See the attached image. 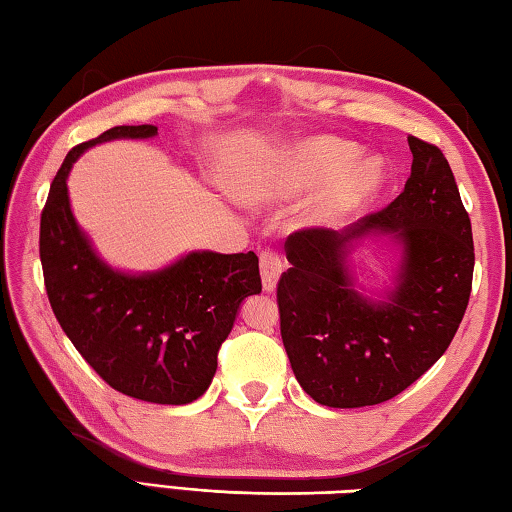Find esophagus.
I'll use <instances>...</instances> for the list:
<instances>
[{
  "label": "esophagus",
  "mask_w": 512,
  "mask_h": 512,
  "mask_svg": "<svg viewBox=\"0 0 512 512\" xmlns=\"http://www.w3.org/2000/svg\"><path fill=\"white\" fill-rule=\"evenodd\" d=\"M281 274H283V260L278 258V254L269 252V249L260 254V276H263L265 292H274Z\"/></svg>",
  "instance_id": "obj_1"
}]
</instances>
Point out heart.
I'll return each mask as SVG.
<instances>
[{
  "instance_id": "heart-1",
  "label": "heart",
  "mask_w": 512,
  "mask_h": 512,
  "mask_svg": "<svg viewBox=\"0 0 512 512\" xmlns=\"http://www.w3.org/2000/svg\"><path fill=\"white\" fill-rule=\"evenodd\" d=\"M354 158L352 144L310 138L245 171L234 180V191L245 202H267L321 187L305 207L303 218L314 227H336L368 205L383 182L374 160Z\"/></svg>"
}]
</instances>
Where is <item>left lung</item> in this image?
I'll return each mask as SVG.
<instances>
[{
    "label": "left lung",
    "mask_w": 512,
    "mask_h": 512,
    "mask_svg": "<svg viewBox=\"0 0 512 512\" xmlns=\"http://www.w3.org/2000/svg\"><path fill=\"white\" fill-rule=\"evenodd\" d=\"M412 171L379 214L343 231L303 229L287 238L292 267L278 281L285 352L301 388L327 408L376 406L428 372L468 307L475 247L470 218L443 153L408 138ZM388 235L402 252L393 287L363 295L349 254Z\"/></svg>",
    "instance_id": "8db88e82"
}]
</instances>
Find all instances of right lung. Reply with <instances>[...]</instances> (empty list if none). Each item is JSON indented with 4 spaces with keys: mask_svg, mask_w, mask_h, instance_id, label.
I'll return each instance as SVG.
<instances>
[{
    "mask_svg": "<svg viewBox=\"0 0 512 512\" xmlns=\"http://www.w3.org/2000/svg\"><path fill=\"white\" fill-rule=\"evenodd\" d=\"M153 136V124L113 127L69 151L42 211L40 258L53 314L84 361L127 397L185 406L211 385L240 303L263 289L258 256L198 249L156 272H122L77 225L66 187L86 149Z\"/></svg>",
    "mask_w": 512,
    "mask_h": 512,
    "instance_id": "1",
    "label": "right lung"
}]
</instances>
